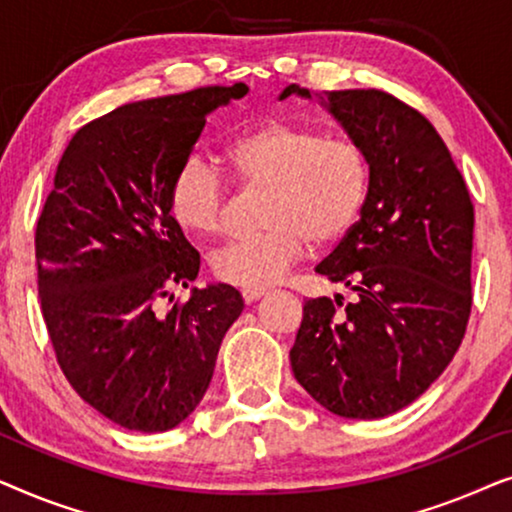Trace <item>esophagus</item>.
I'll return each mask as SVG.
<instances>
[{
  "mask_svg": "<svg viewBox=\"0 0 512 512\" xmlns=\"http://www.w3.org/2000/svg\"><path fill=\"white\" fill-rule=\"evenodd\" d=\"M263 296H265V289H244L242 291V298H244V303H247V305L256 303V300L263 298Z\"/></svg>",
  "mask_w": 512,
  "mask_h": 512,
  "instance_id": "34e87169",
  "label": "esophagus"
}]
</instances>
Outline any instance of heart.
I'll return each mask as SVG.
<instances>
[{"instance_id":"obj_1","label":"heart","mask_w":512,"mask_h":512,"mask_svg":"<svg viewBox=\"0 0 512 512\" xmlns=\"http://www.w3.org/2000/svg\"><path fill=\"white\" fill-rule=\"evenodd\" d=\"M235 177L251 191H268L263 235L219 249L214 275L240 289H268L300 258L307 244L331 247L359 219L368 198L370 167L359 142L324 135L312 125L268 121L228 144ZM228 179L202 158L179 165L170 184V212L188 233H221L228 212Z\"/></svg>"}]
</instances>
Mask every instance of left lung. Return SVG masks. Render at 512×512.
Instances as JSON below:
<instances>
[{
	"mask_svg": "<svg viewBox=\"0 0 512 512\" xmlns=\"http://www.w3.org/2000/svg\"><path fill=\"white\" fill-rule=\"evenodd\" d=\"M312 97L291 83L289 95ZM366 151L361 219L317 265L354 291L303 305L289 359L333 415L380 419L424 394L457 354L471 317L473 202L436 128L375 88L321 97Z\"/></svg>",
	"mask_w": 512,
	"mask_h": 512,
	"instance_id": "obj_1",
	"label": "left lung"
}]
</instances>
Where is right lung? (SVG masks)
Instances as JSON below:
<instances>
[{
    "mask_svg": "<svg viewBox=\"0 0 512 512\" xmlns=\"http://www.w3.org/2000/svg\"><path fill=\"white\" fill-rule=\"evenodd\" d=\"M244 83L123 104L76 130L41 209L39 300L62 373L88 405L130 431H170L212 382L242 296L219 284L172 303L200 254L170 212V184L205 118Z\"/></svg>",
    "mask_w": 512,
    "mask_h": 512,
    "instance_id": "right-lung-1",
    "label": "right lung"
}]
</instances>
